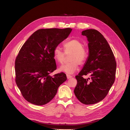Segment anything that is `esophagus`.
<instances>
[{
	"instance_id": "1",
	"label": "esophagus",
	"mask_w": 130,
	"mask_h": 130,
	"mask_svg": "<svg viewBox=\"0 0 130 130\" xmlns=\"http://www.w3.org/2000/svg\"><path fill=\"white\" fill-rule=\"evenodd\" d=\"M66 76H67V79H70V78H71L72 77V75H69V74H67Z\"/></svg>"
}]
</instances>
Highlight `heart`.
Returning <instances> with one entry per match:
<instances>
[{
  "label": "heart",
  "mask_w": 130,
  "mask_h": 130,
  "mask_svg": "<svg viewBox=\"0 0 130 130\" xmlns=\"http://www.w3.org/2000/svg\"><path fill=\"white\" fill-rule=\"evenodd\" d=\"M63 47L64 51L59 46L54 48L53 57L56 63L62 64L66 55L70 54L69 56L70 61L61 66L59 71L71 74L77 70L78 65H83L85 64L88 56V51L83 46L82 42L77 39L67 41L64 44Z\"/></svg>",
  "instance_id": "heart-1"
}]
</instances>
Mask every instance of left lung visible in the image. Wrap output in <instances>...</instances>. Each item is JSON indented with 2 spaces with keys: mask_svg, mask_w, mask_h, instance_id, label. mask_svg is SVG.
Wrapping results in <instances>:
<instances>
[{
  "mask_svg": "<svg viewBox=\"0 0 130 130\" xmlns=\"http://www.w3.org/2000/svg\"><path fill=\"white\" fill-rule=\"evenodd\" d=\"M88 41L89 56L83 69L75 76L77 83L74 89L77 99L83 104L90 105L103 100L115 79L117 62L107 40L95 29L82 32ZM90 75V78L83 76Z\"/></svg>",
  "mask_w": 130,
  "mask_h": 130,
  "instance_id": "obj_1",
  "label": "left lung"
}]
</instances>
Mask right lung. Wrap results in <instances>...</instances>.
<instances>
[{"label":"right lung","mask_w":130,"mask_h":130,"mask_svg":"<svg viewBox=\"0 0 130 130\" xmlns=\"http://www.w3.org/2000/svg\"><path fill=\"white\" fill-rule=\"evenodd\" d=\"M72 29H41L34 32L20 48L15 59V81L24 98L43 105L55 96L67 79L63 72L51 76L56 70L54 48L66 39Z\"/></svg>","instance_id":"right-lung-1"}]
</instances>
